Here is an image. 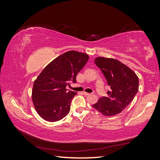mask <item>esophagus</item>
Returning a JSON list of instances; mask_svg holds the SVG:
<instances>
[{"instance_id":"esophagus-1","label":"esophagus","mask_w":160,"mask_h":160,"mask_svg":"<svg viewBox=\"0 0 160 160\" xmlns=\"http://www.w3.org/2000/svg\"><path fill=\"white\" fill-rule=\"evenodd\" d=\"M83 94L85 95H92L91 93H86V92H83Z\"/></svg>"}]
</instances>
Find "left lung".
Returning <instances> with one entry per match:
<instances>
[{
	"label": "left lung",
	"instance_id": "obj_1",
	"mask_svg": "<svg viewBox=\"0 0 160 160\" xmlns=\"http://www.w3.org/2000/svg\"><path fill=\"white\" fill-rule=\"evenodd\" d=\"M94 61L102 71L111 89L108 91V97H102L92 106L105 116L119 114L127 108L138 93V77L118 60L99 57Z\"/></svg>",
	"mask_w": 160,
	"mask_h": 160
}]
</instances>
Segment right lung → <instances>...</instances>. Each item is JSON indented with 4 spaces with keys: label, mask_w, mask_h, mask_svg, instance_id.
<instances>
[{
    "label": "right lung",
    "mask_w": 160,
    "mask_h": 160,
    "mask_svg": "<svg viewBox=\"0 0 160 160\" xmlns=\"http://www.w3.org/2000/svg\"><path fill=\"white\" fill-rule=\"evenodd\" d=\"M89 59L88 55L75 51L57 57L42 71L34 81L32 100L37 113L43 119L55 122L70 111L76 92L67 91L66 86L76 83V77Z\"/></svg>",
    "instance_id": "1"
}]
</instances>
